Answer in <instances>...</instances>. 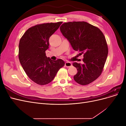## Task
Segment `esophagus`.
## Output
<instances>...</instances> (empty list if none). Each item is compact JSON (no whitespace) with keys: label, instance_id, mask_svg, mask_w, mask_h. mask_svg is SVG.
Segmentation results:
<instances>
[{"label":"esophagus","instance_id":"obj_1","mask_svg":"<svg viewBox=\"0 0 126 126\" xmlns=\"http://www.w3.org/2000/svg\"><path fill=\"white\" fill-rule=\"evenodd\" d=\"M71 66H72V63H71L68 62H67L65 63V66H66V67H71Z\"/></svg>","mask_w":126,"mask_h":126}]
</instances>
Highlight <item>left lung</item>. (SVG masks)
Returning <instances> with one entry per match:
<instances>
[{
  "label": "left lung",
  "instance_id": "1",
  "mask_svg": "<svg viewBox=\"0 0 126 126\" xmlns=\"http://www.w3.org/2000/svg\"><path fill=\"white\" fill-rule=\"evenodd\" d=\"M60 30L74 50L83 57V64L72 63L78 71L75 81L81 85L89 84L101 75L107 58L108 48L104 33L85 21L64 22Z\"/></svg>",
  "mask_w": 126,
  "mask_h": 126
}]
</instances>
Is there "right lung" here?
Instances as JSON below:
<instances>
[{
  "label": "right lung",
  "mask_w": 126,
  "mask_h": 126,
  "mask_svg": "<svg viewBox=\"0 0 126 126\" xmlns=\"http://www.w3.org/2000/svg\"><path fill=\"white\" fill-rule=\"evenodd\" d=\"M62 21L38 24L29 28L20 38L18 57L26 75L39 85L50 82L57 72L64 65L61 59L52 60L46 56L49 39L58 29Z\"/></svg>",
  "instance_id": "obj_1"
}]
</instances>
